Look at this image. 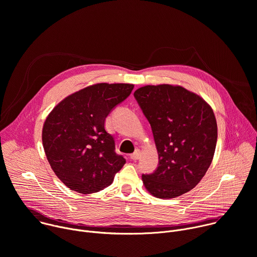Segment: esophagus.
Listing matches in <instances>:
<instances>
[{
	"label": "esophagus",
	"instance_id": "esophagus-1",
	"mask_svg": "<svg viewBox=\"0 0 257 257\" xmlns=\"http://www.w3.org/2000/svg\"><path fill=\"white\" fill-rule=\"evenodd\" d=\"M140 156H141V152H140L139 149H137V150H135L134 153H132V154L130 155V158H131L132 160H137V159L140 158Z\"/></svg>",
	"mask_w": 257,
	"mask_h": 257
}]
</instances>
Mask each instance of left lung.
Masks as SVG:
<instances>
[{
  "mask_svg": "<svg viewBox=\"0 0 257 257\" xmlns=\"http://www.w3.org/2000/svg\"><path fill=\"white\" fill-rule=\"evenodd\" d=\"M150 123L158 167L142 175L145 189L158 199H173L194 189L210 167L218 128L211 106L181 85H144L134 93Z\"/></svg>",
  "mask_w": 257,
  "mask_h": 257,
  "instance_id": "left-lung-1",
  "label": "left lung"
}]
</instances>
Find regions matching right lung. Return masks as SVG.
Returning <instances> with one entry per match:
<instances>
[{"mask_svg": "<svg viewBox=\"0 0 257 257\" xmlns=\"http://www.w3.org/2000/svg\"><path fill=\"white\" fill-rule=\"evenodd\" d=\"M133 88L132 83H96L67 96L47 116L43 148L54 174L71 191L99 192L112 184L125 164L115 152L105 121Z\"/></svg>", "mask_w": 257, "mask_h": 257, "instance_id": "right-lung-1", "label": "right lung"}]
</instances>
